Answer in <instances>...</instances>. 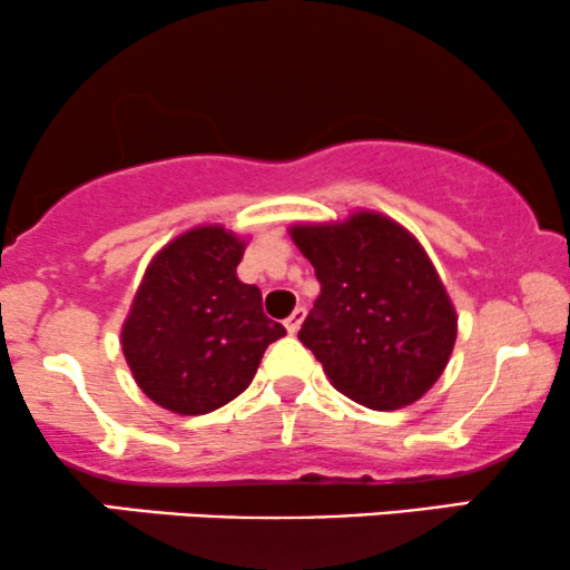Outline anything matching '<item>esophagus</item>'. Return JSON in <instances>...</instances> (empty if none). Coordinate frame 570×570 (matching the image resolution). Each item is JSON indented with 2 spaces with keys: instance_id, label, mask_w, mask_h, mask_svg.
Here are the masks:
<instances>
[{
  "instance_id": "esophagus-1",
  "label": "esophagus",
  "mask_w": 570,
  "mask_h": 570,
  "mask_svg": "<svg viewBox=\"0 0 570 570\" xmlns=\"http://www.w3.org/2000/svg\"><path fill=\"white\" fill-rule=\"evenodd\" d=\"M304 317H306V308L304 306H298V308H293V314L291 317L285 320V330L291 335H296L298 330H301V322H304Z\"/></svg>"
}]
</instances>
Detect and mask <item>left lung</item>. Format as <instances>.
Listing matches in <instances>:
<instances>
[{
	"instance_id": "1",
	"label": "left lung",
	"mask_w": 570,
	"mask_h": 570,
	"mask_svg": "<svg viewBox=\"0 0 570 570\" xmlns=\"http://www.w3.org/2000/svg\"><path fill=\"white\" fill-rule=\"evenodd\" d=\"M293 243L322 291L298 341L343 396L370 410L417 402L444 372L456 312L412 232L375 210L296 224Z\"/></svg>"
}]
</instances>
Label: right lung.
Returning a JSON list of instances; mask_svg holds the SVG:
<instances>
[{
  "mask_svg": "<svg viewBox=\"0 0 570 570\" xmlns=\"http://www.w3.org/2000/svg\"><path fill=\"white\" fill-rule=\"evenodd\" d=\"M245 240L219 224L195 227L145 269L121 348L147 399L177 414H206L248 389L269 343L262 291L237 279Z\"/></svg>",
  "mask_w": 570,
  "mask_h": 570,
  "instance_id": "obj_1",
  "label": "right lung"
}]
</instances>
